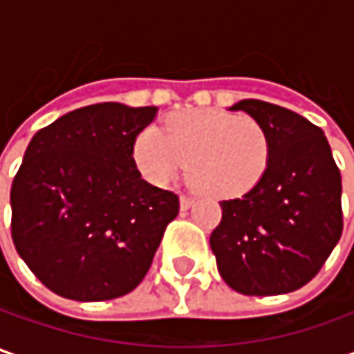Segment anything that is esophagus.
<instances>
[{
  "instance_id": "1",
  "label": "esophagus",
  "mask_w": 354,
  "mask_h": 354,
  "mask_svg": "<svg viewBox=\"0 0 354 354\" xmlns=\"http://www.w3.org/2000/svg\"><path fill=\"white\" fill-rule=\"evenodd\" d=\"M179 203H181V211H187V209H191L193 207V203H195V198L193 197H181L179 198Z\"/></svg>"
}]
</instances>
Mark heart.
<instances>
[{"label": "heart", "instance_id": "obj_1", "mask_svg": "<svg viewBox=\"0 0 354 354\" xmlns=\"http://www.w3.org/2000/svg\"><path fill=\"white\" fill-rule=\"evenodd\" d=\"M133 159L149 183L169 185L187 165L189 181L211 197H238L264 177L270 138L254 118L218 110H185L163 131L143 128Z\"/></svg>", "mask_w": 354, "mask_h": 354}]
</instances>
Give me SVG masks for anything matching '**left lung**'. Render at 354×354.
Returning <instances> with one entry per match:
<instances>
[{
  "mask_svg": "<svg viewBox=\"0 0 354 354\" xmlns=\"http://www.w3.org/2000/svg\"><path fill=\"white\" fill-rule=\"evenodd\" d=\"M270 138L264 177L221 203L211 250L226 283L244 295H279L306 286L343 232L341 173L323 129L288 108L240 100Z\"/></svg>",
  "mask_w": 354,
  "mask_h": 354,
  "instance_id": "8db88e82",
  "label": "left lung"
}]
</instances>
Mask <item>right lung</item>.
Listing matches in <instances>:
<instances>
[{"mask_svg":"<svg viewBox=\"0 0 354 354\" xmlns=\"http://www.w3.org/2000/svg\"><path fill=\"white\" fill-rule=\"evenodd\" d=\"M156 106L92 104L39 129L11 185L13 244L50 292L106 301L140 286L179 197L143 181L136 136Z\"/></svg>","mask_w":354,"mask_h":354,"instance_id":"obj_1","label":"right lung"}]
</instances>
